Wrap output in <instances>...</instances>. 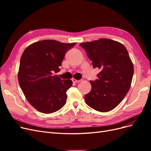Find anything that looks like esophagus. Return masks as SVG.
I'll use <instances>...</instances> for the list:
<instances>
[{
    "label": "esophagus",
    "mask_w": 151,
    "mask_h": 151,
    "mask_svg": "<svg viewBox=\"0 0 151 151\" xmlns=\"http://www.w3.org/2000/svg\"><path fill=\"white\" fill-rule=\"evenodd\" d=\"M72 82L74 83H79V82H80V80H76V79H74V78L72 79Z\"/></svg>",
    "instance_id": "esophagus-1"
}]
</instances>
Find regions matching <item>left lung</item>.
I'll return each mask as SVG.
<instances>
[{"instance_id": "8db88e82", "label": "left lung", "mask_w": 151, "mask_h": 151, "mask_svg": "<svg viewBox=\"0 0 151 151\" xmlns=\"http://www.w3.org/2000/svg\"><path fill=\"white\" fill-rule=\"evenodd\" d=\"M92 61L93 68L101 70L98 79L90 81L91 90L85 95L89 106L100 112L112 110L129 91L134 65L127 50L120 42L101 38L80 44Z\"/></svg>"}]
</instances>
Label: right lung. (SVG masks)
<instances>
[{
	"instance_id": "1",
	"label": "right lung",
	"mask_w": 151,
	"mask_h": 151,
	"mask_svg": "<svg viewBox=\"0 0 151 151\" xmlns=\"http://www.w3.org/2000/svg\"><path fill=\"white\" fill-rule=\"evenodd\" d=\"M76 44L45 40L29 45L22 53L18 81L26 99L40 112L52 113L65 105L72 81L52 72L59 71L65 53Z\"/></svg>"
}]
</instances>
